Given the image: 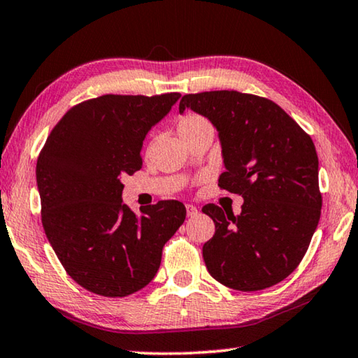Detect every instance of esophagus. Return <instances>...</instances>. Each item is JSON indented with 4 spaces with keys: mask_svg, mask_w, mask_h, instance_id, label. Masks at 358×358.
I'll list each match as a JSON object with an SVG mask.
<instances>
[{
    "mask_svg": "<svg viewBox=\"0 0 358 358\" xmlns=\"http://www.w3.org/2000/svg\"><path fill=\"white\" fill-rule=\"evenodd\" d=\"M197 213H199V210H197L196 207H194V205H189V203L186 205V215H187V216L194 217Z\"/></svg>",
    "mask_w": 358,
    "mask_h": 358,
    "instance_id": "34e87169",
    "label": "esophagus"
}]
</instances>
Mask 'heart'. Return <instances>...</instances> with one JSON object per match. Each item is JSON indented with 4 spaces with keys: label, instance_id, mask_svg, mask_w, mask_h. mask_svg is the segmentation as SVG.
Segmentation results:
<instances>
[{
    "label": "heart",
    "instance_id": "b5f03b06",
    "mask_svg": "<svg viewBox=\"0 0 358 358\" xmlns=\"http://www.w3.org/2000/svg\"><path fill=\"white\" fill-rule=\"evenodd\" d=\"M211 131L210 121L199 113H186L178 120V134L183 141H187L201 132Z\"/></svg>",
    "mask_w": 358,
    "mask_h": 358
}]
</instances>
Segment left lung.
<instances>
[{
	"label": "left lung",
	"mask_w": 358,
	"mask_h": 358,
	"mask_svg": "<svg viewBox=\"0 0 358 358\" xmlns=\"http://www.w3.org/2000/svg\"><path fill=\"white\" fill-rule=\"evenodd\" d=\"M186 108L220 132L226 172L217 185L245 201L237 216L215 203L202 208L216 227L202 248L208 273L243 292L275 286L299 266L319 224L316 147L294 118L260 96L185 94L180 113Z\"/></svg>",
	"instance_id": "left-lung-1"
}]
</instances>
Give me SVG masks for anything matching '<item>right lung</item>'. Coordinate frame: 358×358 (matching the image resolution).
<instances>
[{
  "mask_svg": "<svg viewBox=\"0 0 358 358\" xmlns=\"http://www.w3.org/2000/svg\"><path fill=\"white\" fill-rule=\"evenodd\" d=\"M180 93L104 94L64 113L36 166L42 226L68 275L90 292L126 296L143 289L161 265L162 248L185 222L178 201L137 216L121 201V177L142 169L148 131Z\"/></svg>",
  "mask_w": 358,
  "mask_h": 358,
  "instance_id": "1",
  "label": "right lung"
}]
</instances>
